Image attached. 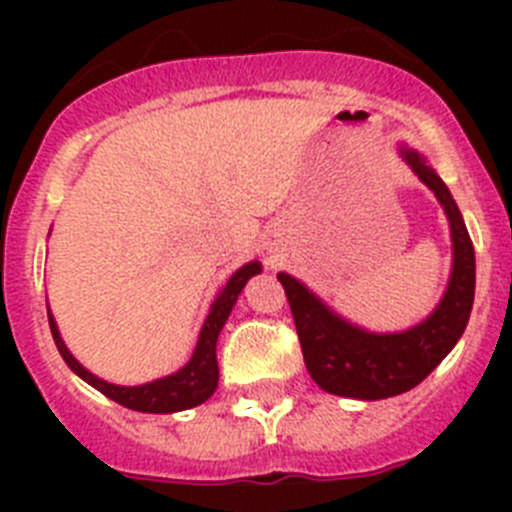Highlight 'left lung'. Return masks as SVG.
Masks as SVG:
<instances>
[{
    "label": "left lung",
    "mask_w": 512,
    "mask_h": 512,
    "mask_svg": "<svg viewBox=\"0 0 512 512\" xmlns=\"http://www.w3.org/2000/svg\"><path fill=\"white\" fill-rule=\"evenodd\" d=\"M405 161L425 187H431L451 223L454 241V271L441 305L431 318L405 333L377 336L348 325L310 295L297 279L279 274L295 318L297 338L310 377L330 395L356 397V400H382L413 390L449 354L469 323L474 302V246L464 217L441 176L425 164L415 151H402Z\"/></svg>",
    "instance_id": "left-lung-1"
}]
</instances>
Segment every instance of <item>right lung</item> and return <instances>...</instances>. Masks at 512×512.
<instances>
[{
	"instance_id": "right-lung-1",
	"label": "right lung",
	"mask_w": 512,
	"mask_h": 512,
	"mask_svg": "<svg viewBox=\"0 0 512 512\" xmlns=\"http://www.w3.org/2000/svg\"><path fill=\"white\" fill-rule=\"evenodd\" d=\"M259 271L261 264H256V261L235 271L233 277H230V282L223 287V292H220L217 300L212 302L210 315H207L205 325H202L200 341H197V348H194L189 364L184 366V369H179L176 374H171V377L156 379V382L143 384V387H117V384H107L99 377H94L92 372H87V369L71 356L69 348L63 346L56 323H53V318L48 315L53 341H56L63 361H66L84 382L92 384L94 390H99L102 395L110 397V400L120 402L122 408L140 410V413H179V410L194 408V405H202V402L217 390V377H220L215 354L217 336H220V330H223L235 300L241 295V289L246 287L248 279H251L253 274H259Z\"/></svg>"
}]
</instances>
